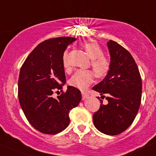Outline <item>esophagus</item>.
<instances>
[{
  "mask_svg": "<svg viewBox=\"0 0 156 156\" xmlns=\"http://www.w3.org/2000/svg\"><path fill=\"white\" fill-rule=\"evenodd\" d=\"M82 98L83 99H85L86 98H87L89 96V94L87 93H86V92H82Z\"/></svg>",
  "mask_w": 156,
  "mask_h": 156,
  "instance_id": "34e87169",
  "label": "esophagus"
}]
</instances>
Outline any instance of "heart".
Returning <instances> with one entry per match:
<instances>
[{"mask_svg":"<svg viewBox=\"0 0 156 156\" xmlns=\"http://www.w3.org/2000/svg\"><path fill=\"white\" fill-rule=\"evenodd\" d=\"M82 47L89 57L91 58V66L93 71L90 69H80L73 75L69 80V85L81 90H87L95 79V74L98 78H103L109 73L111 63L109 59L104 57L102 48L95 42H84ZM62 63L64 69L69 68L68 64V52L65 51L62 58Z\"/></svg>","mask_w":156,"mask_h":156,"instance_id":"obj_1","label":"heart"}]
</instances>
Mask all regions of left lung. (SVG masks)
Returning <instances> with one entry per match:
<instances>
[{
	"label": "left lung",
	"mask_w": 156,
	"mask_h": 156,
	"mask_svg": "<svg viewBox=\"0 0 156 156\" xmlns=\"http://www.w3.org/2000/svg\"><path fill=\"white\" fill-rule=\"evenodd\" d=\"M111 56V68L102 82L93 87L102 99H107L104 105L93 114V124L99 131L115 136L125 131L136 118L141 104L142 78L136 61L129 52L115 41L107 43Z\"/></svg>",
	"instance_id": "left-lung-1"
}]
</instances>
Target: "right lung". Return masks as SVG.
<instances>
[{
	"label": "right lung",
	"instance_id": "right-lung-1",
	"mask_svg": "<svg viewBox=\"0 0 156 156\" xmlns=\"http://www.w3.org/2000/svg\"><path fill=\"white\" fill-rule=\"evenodd\" d=\"M76 40L61 37L43 41L20 68V105L30 125L44 134L55 135L64 130L69 123V111L82 98L80 91L71 86L57 99L53 97L55 90H62L66 83L62 58L67 46Z\"/></svg>",
	"mask_w": 156,
	"mask_h": 156
}]
</instances>
